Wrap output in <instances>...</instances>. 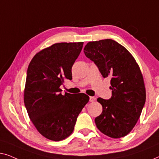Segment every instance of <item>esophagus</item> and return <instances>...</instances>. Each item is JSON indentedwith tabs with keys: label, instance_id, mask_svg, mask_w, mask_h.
Here are the masks:
<instances>
[{
	"label": "esophagus",
	"instance_id": "34e87169",
	"mask_svg": "<svg viewBox=\"0 0 159 159\" xmlns=\"http://www.w3.org/2000/svg\"><path fill=\"white\" fill-rule=\"evenodd\" d=\"M96 100V98L93 97H90V99H89V101L91 102H93Z\"/></svg>",
	"mask_w": 159,
	"mask_h": 159
}]
</instances>
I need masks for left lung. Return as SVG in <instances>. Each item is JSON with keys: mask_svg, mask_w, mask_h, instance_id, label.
Returning <instances> with one entry per match:
<instances>
[{"mask_svg": "<svg viewBox=\"0 0 159 159\" xmlns=\"http://www.w3.org/2000/svg\"><path fill=\"white\" fill-rule=\"evenodd\" d=\"M84 52L103 77L111 78V97L97 99L103 109L95 118L97 128L110 138L124 137L137 123L146 102L140 67L126 48L110 39L89 42Z\"/></svg>", "mask_w": 159, "mask_h": 159, "instance_id": "8db88e82", "label": "left lung"}]
</instances>
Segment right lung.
I'll return each mask as SVG.
<instances>
[{
  "instance_id": "1",
  "label": "right lung",
  "mask_w": 159,
  "mask_h": 159,
  "mask_svg": "<svg viewBox=\"0 0 159 159\" xmlns=\"http://www.w3.org/2000/svg\"><path fill=\"white\" fill-rule=\"evenodd\" d=\"M84 42H62L36 54L27 69L24 101L31 121L44 138L66 139L74 129L77 117L89 101L84 93H61L65 79H72L73 65Z\"/></svg>"
}]
</instances>
